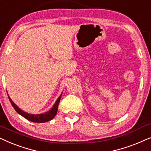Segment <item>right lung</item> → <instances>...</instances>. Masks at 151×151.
I'll list each match as a JSON object with an SVG mask.
<instances>
[{"instance_id":"1","label":"right lung","mask_w":151,"mask_h":151,"mask_svg":"<svg viewBox=\"0 0 151 151\" xmlns=\"http://www.w3.org/2000/svg\"><path fill=\"white\" fill-rule=\"evenodd\" d=\"M62 94H63V93H61L60 96L58 98V100H56V102H55V103L53 106L52 108H51V109L47 111V112L42 113V114H29V113L24 112V111L21 110V109H20L19 107H18L17 105H16L15 103L11 100V98H10L9 96L8 97H9V101L10 102H11L12 106L14 107V109H15L16 111L18 113V114L22 115V117H24V118L27 119H28L29 121L33 122L44 123V122H46L51 120V119L55 116V115H56L57 111H58V104H59L60 100Z\"/></svg>"}]
</instances>
